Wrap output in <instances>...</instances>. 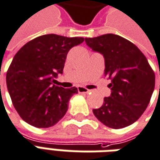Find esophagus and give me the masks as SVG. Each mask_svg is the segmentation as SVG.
Returning <instances> with one entry per match:
<instances>
[{"label":"esophagus","instance_id":"34e87169","mask_svg":"<svg viewBox=\"0 0 160 160\" xmlns=\"http://www.w3.org/2000/svg\"><path fill=\"white\" fill-rule=\"evenodd\" d=\"M78 92L80 93H88L90 91L86 88H84V87H78Z\"/></svg>","mask_w":160,"mask_h":160}]
</instances>
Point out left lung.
Here are the masks:
<instances>
[{
    "instance_id": "8db88e82",
    "label": "left lung",
    "mask_w": 160,
    "mask_h": 160,
    "mask_svg": "<svg viewBox=\"0 0 160 160\" xmlns=\"http://www.w3.org/2000/svg\"><path fill=\"white\" fill-rule=\"evenodd\" d=\"M85 41L93 51L103 54L105 76L111 80V96L104 98L99 108L92 109L93 114L111 128L130 126L150 102L155 87L153 70L142 52L119 35L107 33Z\"/></svg>"
}]
</instances>
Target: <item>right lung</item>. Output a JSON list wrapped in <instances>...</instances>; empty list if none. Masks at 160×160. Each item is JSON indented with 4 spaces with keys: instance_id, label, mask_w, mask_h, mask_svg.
<instances>
[{
    "instance_id": "obj_1",
    "label": "right lung",
    "mask_w": 160,
    "mask_h": 160,
    "mask_svg": "<svg viewBox=\"0 0 160 160\" xmlns=\"http://www.w3.org/2000/svg\"><path fill=\"white\" fill-rule=\"evenodd\" d=\"M83 37L45 34L28 41L14 55L7 71V87L15 110L24 121L38 128L55 125L66 114L75 87L54 85L62 73L69 50Z\"/></svg>"
}]
</instances>
